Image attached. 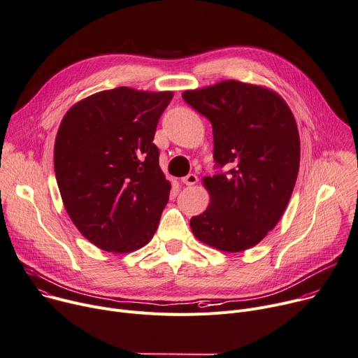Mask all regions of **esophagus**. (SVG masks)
Returning a JSON list of instances; mask_svg holds the SVG:
<instances>
[{
    "label": "esophagus",
    "mask_w": 358,
    "mask_h": 358,
    "mask_svg": "<svg viewBox=\"0 0 358 358\" xmlns=\"http://www.w3.org/2000/svg\"><path fill=\"white\" fill-rule=\"evenodd\" d=\"M182 182H183L186 186H192V185H195V183L198 182V176H196L195 173H189L187 176L182 178Z\"/></svg>",
    "instance_id": "1"
}]
</instances>
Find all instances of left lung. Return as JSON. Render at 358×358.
<instances>
[{
	"mask_svg": "<svg viewBox=\"0 0 358 358\" xmlns=\"http://www.w3.org/2000/svg\"><path fill=\"white\" fill-rule=\"evenodd\" d=\"M183 100L209 119L217 172L203 179L208 209L190 219L194 235L219 251L261 242L281 219L298 176L299 134L275 92L236 80L187 90Z\"/></svg>",
	"mask_w": 358,
	"mask_h": 358,
	"instance_id": "obj_1",
	"label": "left lung"
}]
</instances>
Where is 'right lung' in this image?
<instances>
[{
	"label": "right lung",
	"mask_w": 358,
	"mask_h": 358,
	"mask_svg": "<svg viewBox=\"0 0 358 358\" xmlns=\"http://www.w3.org/2000/svg\"><path fill=\"white\" fill-rule=\"evenodd\" d=\"M172 92L104 90L66 113L54 172L80 234L100 250L126 254L155 235L171 183L159 166L156 126Z\"/></svg>",
	"instance_id": "1"
}]
</instances>
